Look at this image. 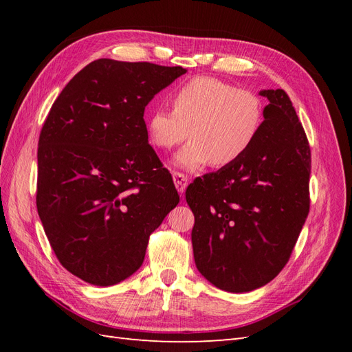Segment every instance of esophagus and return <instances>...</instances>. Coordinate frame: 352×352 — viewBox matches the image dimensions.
<instances>
[{
  "instance_id": "1",
  "label": "esophagus",
  "mask_w": 352,
  "mask_h": 352,
  "mask_svg": "<svg viewBox=\"0 0 352 352\" xmlns=\"http://www.w3.org/2000/svg\"><path fill=\"white\" fill-rule=\"evenodd\" d=\"M173 182H175V186L177 189V192L179 194H185V189L188 186V177L184 173L175 172L173 173Z\"/></svg>"
}]
</instances>
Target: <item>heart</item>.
Instances as JSON below:
<instances>
[{"instance_id": "obj_1", "label": "heart", "mask_w": 352, "mask_h": 352, "mask_svg": "<svg viewBox=\"0 0 352 352\" xmlns=\"http://www.w3.org/2000/svg\"><path fill=\"white\" fill-rule=\"evenodd\" d=\"M173 110H154L146 122L153 145L170 150L190 141L173 157L186 172L207 166L226 167L248 153L264 124V102L257 94L216 78L186 82L172 98Z\"/></svg>"}]
</instances>
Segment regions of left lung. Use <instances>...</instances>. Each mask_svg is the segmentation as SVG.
<instances>
[{
    "label": "left lung",
    "instance_id": "obj_1",
    "mask_svg": "<svg viewBox=\"0 0 352 352\" xmlns=\"http://www.w3.org/2000/svg\"><path fill=\"white\" fill-rule=\"evenodd\" d=\"M264 124L242 158L186 189L195 216L198 272L226 292L273 280L289 260L310 210L311 153L283 89H263Z\"/></svg>",
    "mask_w": 352,
    "mask_h": 352
}]
</instances>
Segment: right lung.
I'll return each mask as SVG.
<instances>
[{
	"instance_id": "1",
	"label": "right lung",
	"mask_w": 352,
	"mask_h": 352,
	"mask_svg": "<svg viewBox=\"0 0 352 352\" xmlns=\"http://www.w3.org/2000/svg\"><path fill=\"white\" fill-rule=\"evenodd\" d=\"M186 69L95 60L58 95L38 144L36 207L63 267L111 286L141 267L179 195L144 111Z\"/></svg>"
}]
</instances>
